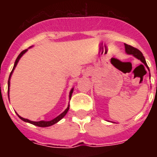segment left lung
Returning a JSON list of instances; mask_svg holds the SVG:
<instances>
[{"instance_id": "8db88e82", "label": "left lung", "mask_w": 157, "mask_h": 157, "mask_svg": "<svg viewBox=\"0 0 157 157\" xmlns=\"http://www.w3.org/2000/svg\"><path fill=\"white\" fill-rule=\"evenodd\" d=\"M124 49H125V52H126V54H132V55L134 57H135L136 59H139V60H140V61L148 68L147 64L146 63V60H145V58H144V56L143 55V54H142V52L140 50H139L138 49H136V48L133 47L131 45H127V44H124Z\"/></svg>"}]
</instances>
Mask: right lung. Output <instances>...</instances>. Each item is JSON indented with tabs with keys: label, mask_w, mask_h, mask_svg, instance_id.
<instances>
[{
	"label": "right lung",
	"mask_w": 157,
	"mask_h": 157,
	"mask_svg": "<svg viewBox=\"0 0 157 157\" xmlns=\"http://www.w3.org/2000/svg\"><path fill=\"white\" fill-rule=\"evenodd\" d=\"M31 48V47H30ZM28 50H23V51H22V52L20 53V54H18V56L17 57V59H16L15 62H14V65H13V70H12V71L10 72V76H9V81H8V97H10L9 96V94H10V78H11V76H12V74H13V70H14V68L16 67V66H17V64H18V61H19V59H21V57L23 56V54H25L27 51H28ZM73 90L74 88H72L71 90V91H70V93H69V98H71V94H72V93H73ZM69 107H70V105H68L67 106V107L66 109H65V111H64L63 112H62L61 114L59 115V116H58L57 117H55L54 119L51 120V121H30V120L28 119H25V118H23L22 117H20L19 115H18V117L20 118L22 121H23L25 122H28V123H30V124H34V125H36V126H39V127H48V126H51V125H53V124H56L57 122H59V121L61 119H63L64 117H65V115L67 114V112H68L69 110Z\"/></svg>",
	"instance_id": "add662e5"
}]
</instances>
